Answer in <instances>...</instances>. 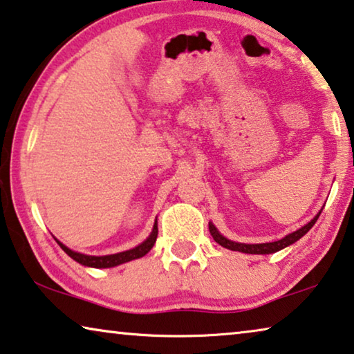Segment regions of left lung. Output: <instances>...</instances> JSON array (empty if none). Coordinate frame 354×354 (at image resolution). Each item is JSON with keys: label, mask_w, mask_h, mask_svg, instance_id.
<instances>
[{"label": "left lung", "mask_w": 354, "mask_h": 354, "mask_svg": "<svg viewBox=\"0 0 354 354\" xmlns=\"http://www.w3.org/2000/svg\"><path fill=\"white\" fill-rule=\"evenodd\" d=\"M319 215H321V212L317 214L316 217L311 220V222L306 223L305 227H301L300 230H297V232L288 234V236H284L283 239L274 241V243H263V244L234 243V241H230L225 236H222V234L217 232V228H215L212 223H209V232H211L215 243H218L220 245H223V248H227L230 250H238V252H244V254H273V252H278V250H281V249L288 248V245H290V244H294L295 241H299L305 233H308L311 227L316 223V220Z\"/></svg>", "instance_id": "8db88e82"}]
</instances>
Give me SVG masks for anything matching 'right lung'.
<instances>
[{"mask_svg": "<svg viewBox=\"0 0 354 354\" xmlns=\"http://www.w3.org/2000/svg\"><path fill=\"white\" fill-rule=\"evenodd\" d=\"M156 238H158V225L155 222V227H153V232H151L150 236H148L145 241H143L142 244L137 245V248L131 249V250H126V252L113 254V255H102V257H95V255H84V254L75 252V250L68 249L62 243H59V241H57V243H59L60 248H62L65 252L70 255L71 259L76 260V262L81 263V265L92 266V268H110V266H116V265H121V263L131 262V260H136V259L143 257V255L150 252L153 245H155Z\"/></svg>", "mask_w": 354, "mask_h": 354, "instance_id": "1", "label": "right lung"}]
</instances>
